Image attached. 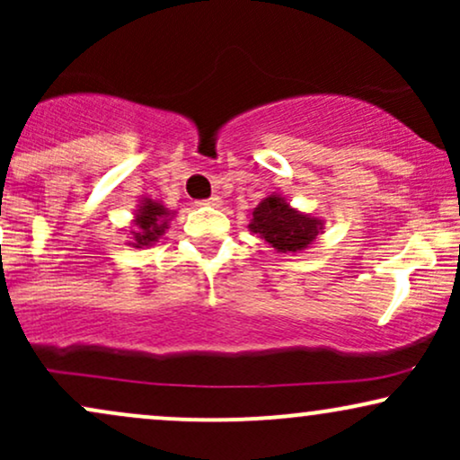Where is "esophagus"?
Segmentation results:
<instances>
[{"label":"esophagus","instance_id":"1","mask_svg":"<svg viewBox=\"0 0 460 460\" xmlns=\"http://www.w3.org/2000/svg\"><path fill=\"white\" fill-rule=\"evenodd\" d=\"M199 205H209V208H220L223 205V199L220 197H209L205 200H199Z\"/></svg>","mask_w":460,"mask_h":460}]
</instances>
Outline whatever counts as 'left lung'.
Segmentation results:
<instances>
[{
  "mask_svg": "<svg viewBox=\"0 0 460 460\" xmlns=\"http://www.w3.org/2000/svg\"><path fill=\"white\" fill-rule=\"evenodd\" d=\"M324 220L298 212L283 194H268L252 209L248 231L266 240L277 252H300L322 234Z\"/></svg>",
  "mask_w": 460,
  "mask_h": 460,
  "instance_id": "left-lung-1",
  "label": "left lung"
}]
</instances>
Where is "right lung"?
I'll return each mask as SVG.
<instances>
[{
	"label": "right lung",
	"mask_w": 460,
	"mask_h": 460,
	"mask_svg": "<svg viewBox=\"0 0 460 460\" xmlns=\"http://www.w3.org/2000/svg\"><path fill=\"white\" fill-rule=\"evenodd\" d=\"M175 216L172 209H168L166 205H162L160 200L153 199H142L138 209L134 216V226L129 229V246L134 248H145L153 246L157 240L164 235V231L168 229V220Z\"/></svg>",
	"instance_id": "obj_1"
}]
</instances>
